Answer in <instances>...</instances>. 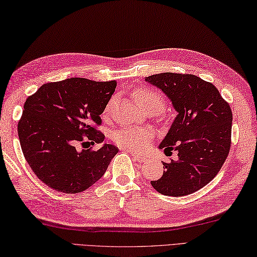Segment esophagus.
Masks as SVG:
<instances>
[{"label":"esophagus","instance_id":"1","mask_svg":"<svg viewBox=\"0 0 257 257\" xmlns=\"http://www.w3.org/2000/svg\"><path fill=\"white\" fill-rule=\"evenodd\" d=\"M130 154H131V155H132V157H133V159H134L135 162H139V163L145 162V157H142L140 155H136V154H134L133 152H130Z\"/></svg>","mask_w":257,"mask_h":257}]
</instances>
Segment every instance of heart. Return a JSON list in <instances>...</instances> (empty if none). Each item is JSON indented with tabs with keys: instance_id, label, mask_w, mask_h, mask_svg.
<instances>
[{
	"instance_id": "b5f03b06",
	"label": "heart",
	"mask_w": 257,
	"mask_h": 257,
	"mask_svg": "<svg viewBox=\"0 0 257 257\" xmlns=\"http://www.w3.org/2000/svg\"><path fill=\"white\" fill-rule=\"evenodd\" d=\"M133 98L144 111L154 110L161 112L165 106L163 95L157 91L148 88H139L133 91ZM109 109V106H107ZM114 141L118 145L133 151H143L150 145L152 134L146 130L139 128H121L114 134Z\"/></svg>"
}]
</instances>
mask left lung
<instances>
[{"label":"left lung","instance_id":"1","mask_svg":"<svg viewBox=\"0 0 257 257\" xmlns=\"http://www.w3.org/2000/svg\"><path fill=\"white\" fill-rule=\"evenodd\" d=\"M145 81L168 96L177 115L159 144L178 152V161L164 163L163 176L151 181L165 196L182 197L212 180L231 146L232 111L214 85L195 75L163 72Z\"/></svg>","mask_w":257,"mask_h":257}]
</instances>
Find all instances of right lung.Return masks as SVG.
Here are the masks:
<instances>
[{"label":"right lung","mask_w":257,"mask_h":257,"mask_svg":"<svg viewBox=\"0 0 257 257\" xmlns=\"http://www.w3.org/2000/svg\"><path fill=\"white\" fill-rule=\"evenodd\" d=\"M115 88V81L70 78L45 83L27 98L17 127L21 147L34 174L51 189L82 192L106 172L115 146L79 151L77 145L103 143L95 125Z\"/></svg>","instance_id":"right-lung-1"}]
</instances>
